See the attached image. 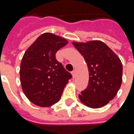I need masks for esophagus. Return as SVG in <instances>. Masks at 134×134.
I'll return each mask as SVG.
<instances>
[{
	"label": "esophagus",
	"mask_w": 134,
	"mask_h": 134,
	"mask_svg": "<svg viewBox=\"0 0 134 134\" xmlns=\"http://www.w3.org/2000/svg\"><path fill=\"white\" fill-rule=\"evenodd\" d=\"M72 75L73 78H75L76 77V72L75 70H73L72 72Z\"/></svg>",
	"instance_id": "34e87169"
}]
</instances>
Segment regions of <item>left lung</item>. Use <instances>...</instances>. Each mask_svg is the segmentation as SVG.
Listing matches in <instances>:
<instances>
[{"label": "left lung", "instance_id": "1", "mask_svg": "<svg viewBox=\"0 0 134 134\" xmlns=\"http://www.w3.org/2000/svg\"><path fill=\"white\" fill-rule=\"evenodd\" d=\"M83 56L89 71L87 88L79 98L91 108L103 107L115 98L122 83L121 59L104 42L99 40L72 42Z\"/></svg>", "mask_w": 134, "mask_h": 134}]
</instances>
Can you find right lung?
Wrapping results in <instances>:
<instances>
[{
	"label": "right lung",
	"instance_id": "right-lung-1",
	"mask_svg": "<svg viewBox=\"0 0 134 134\" xmlns=\"http://www.w3.org/2000/svg\"><path fill=\"white\" fill-rule=\"evenodd\" d=\"M68 44L66 38L44 33L25 52L20 67L22 90L40 107L52 106L60 98L72 75L56 59L57 52Z\"/></svg>",
	"mask_w": 134,
	"mask_h": 134
}]
</instances>
